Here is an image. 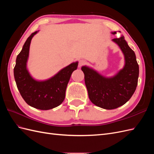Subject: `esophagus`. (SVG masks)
Here are the masks:
<instances>
[{
  "instance_id": "esophagus-1",
  "label": "esophagus",
  "mask_w": 154,
  "mask_h": 154,
  "mask_svg": "<svg viewBox=\"0 0 154 154\" xmlns=\"http://www.w3.org/2000/svg\"><path fill=\"white\" fill-rule=\"evenodd\" d=\"M85 64H86V61L84 60H80V61H79V63H78V67H81L82 66H84Z\"/></svg>"
}]
</instances>
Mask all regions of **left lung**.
Wrapping results in <instances>:
<instances>
[{"label":"left lung","instance_id":"8db88e82","mask_svg":"<svg viewBox=\"0 0 154 154\" xmlns=\"http://www.w3.org/2000/svg\"><path fill=\"white\" fill-rule=\"evenodd\" d=\"M113 35L116 31L112 32ZM124 54L123 68L110 78L104 77L90 67L83 66L88 97L93 104L102 109L112 110L125 104L136 89L139 77V65L134 51L125 37L112 39Z\"/></svg>","mask_w":154,"mask_h":154}]
</instances>
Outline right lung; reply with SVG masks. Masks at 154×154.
<instances>
[{
    "mask_svg": "<svg viewBox=\"0 0 154 154\" xmlns=\"http://www.w3.org/2000/svg\"><path fill=\"white\" fill-rule=\"evenodd\" d=\"M35 31L27 38L16 59L14 77L18 91L26 103L40 110H49L59 106L66 97V91L72 72L78 62L72 63L62 69L54 76L45 81L32 78L27 69L29 46Z\"/></svg>",
    "mask_w": 154,
    "mask_h": 154,
    "instance_id": "add662e5",
    "label": "right lung"
}]
</instances>
